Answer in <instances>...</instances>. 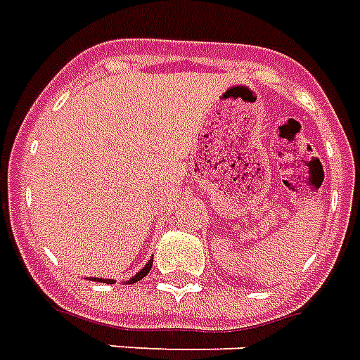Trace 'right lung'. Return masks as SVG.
Returning a JSON list of instances; mask_svg holds the SVG:
<instances>
[{
  "instance_id": "right-lung-1",
  "label": "right lung",
  "mask_w": 360,
  "mask_h": 360,
  "mask_svg": "<svg viewBox=\"0 0 360 360\" xmlns=\"http://www.w3.org/2000/svg\"><path fill=\"white\" fill-rule=\"evenodd\" d=\"M151 266H153V258H150V260H148V264H146V266L142 267V269H140V271L136 273V275H132L131 279L127 281V283H129V285H132V283H136V281L144 279L146 275L150 273ZM91 279L96 281V283H106V285H113V283H115V281H113V279H98V277H91Z\"/></svg>"
}]
</instances>
